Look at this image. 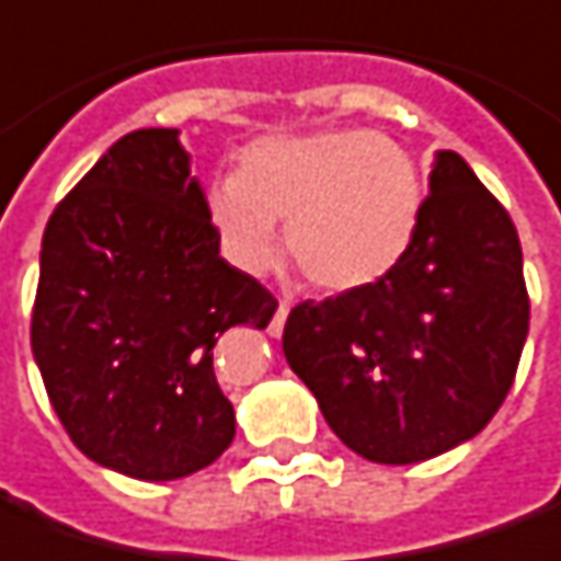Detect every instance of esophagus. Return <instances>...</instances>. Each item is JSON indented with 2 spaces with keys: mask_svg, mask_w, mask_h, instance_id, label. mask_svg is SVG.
<instances>
[{
  "mask_svg": "<svg viewBox=\"0 0 561 561\" xmlns=\"http://www.w3.org/2000/svg\"><path fill=\"white\" fill-rule=\"evenodd\" d=\"M288 300H279V307H276V316H273V322H270V334L273 337H279L282 329H285V319H288Z\"/></svg>",
  "mask_w": 561,
  "mask_h": 561,
  "instance_id": "esophagus-1",
  "label": "esophagus"
}]
</instances>
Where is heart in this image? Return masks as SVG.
<instances>
[{
  "instance_id": "heart-1",
  "label": "heart",
  "mask_w": 561,
  "mask_h": 561,
  "mask_svg": "<svg viewBox=\"0 0 561 561\" xmlns=\"http://www.w3.org/2000/svg\"><path fill=\"white\" fill-rule=\"evenodd\" d=\"M424 178L402 144L371 131L266 137L236 178L208 190V217L236 266L264 273L285 249L322 291H356L405 257L424 211Z\"/></svg>"
}]
</instances>
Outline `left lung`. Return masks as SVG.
<instances>
[{"label":"left lung","mask_w":561,"mask_h":561,"mask_svg":"<svg viewBox=\"0 0 561 561\" xmlns=\"http://www.w3.org/2000/svg\"><path fill=\"white\" fill-rule=\"evenodd\" d=\"M528 307L506 208L442 150L405 257L375 285L297 304L282 350L346 448L417 463L472 439L504 405Z\"/></svg>","instance_id":"1"}]
</instances>
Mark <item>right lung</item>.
I'll list each match as a JSON object with an SVG mask.
<instances>
[{"label": "right lung", "mask_w": 561, "mask_h": 561, "mask_svg": "<svg viewBox=\"0 0 561 561\" xmlns=\"http://www.w3.org/2000/svg\"><path fill=\"white\" fill-rule=\"evenodd\" d=\"M276 307L220 257L178 128H140L48 217L30 341L72 445L169 482L230 448L236 414L211 350L232 325L266 329Z\"/></svg>", "instance_id": "1"}]
</instances>
